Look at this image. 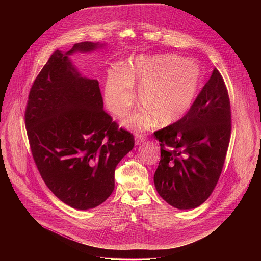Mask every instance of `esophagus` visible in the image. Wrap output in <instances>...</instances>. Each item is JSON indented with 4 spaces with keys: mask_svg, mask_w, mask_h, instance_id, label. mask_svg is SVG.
Listing matches in <instances>:
<instances>
[{
    "mask_svg": "<svg viewBox=\"0 0 261 261\" xmlns=\"http://www.w3.org/2000/svg\"><path fill=\"white\" fill-rule=\"evenodd\" d=\"M135 139H136V145H140L141 143H143L144 141H146L147 137L145 134H142V133H136L135 134Z\"/></svg>",
    "mask_w": 261,
    "mask_h": 261,
    "instance_id": "1",
    "label": "esophagus"
}]
</instances>
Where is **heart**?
I'll list each match as a JSON object with an SVG mask.
<instances>
[{"label": "heart", "instance_id": "obj_1", "mask_svg": "<svg viewBox=\"0 0 261 261\" xmlns=\"http://www.w3.org/2000/svg\"><path fill=\"white\" fill-rule=\"evenodd\" d=\"M134 80L143 83L140 102L145 109L127 117L125 122L145 128L154 117L168 124L190 111L197 97L201 70L195 62L172 55L133 59L122 66L121 71L108 75L106 102L112 113L121 115L136 101Z\"/></svg>", "mask_w": 261, "mask_h": 261}]
</instances>
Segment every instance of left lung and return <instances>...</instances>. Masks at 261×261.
I'll list each match as a JSON object with an SVG mask.
<instances>
[{
    "mask_svg": "<svg viewBox=\"0 0 261 261\" xmlns=\"http://www.w3.org/2000/svg\"><path fill=\"white\" fill-rule=\"evenodd\" d=\"M231 123L228 90L215 68L190 111L153 133L161 147L153 182L168 204L193 209L210 197L223 169Z\"/></svg>",
    "mask_w": 261,
    "mask_h": 261,
    "instance_id": "1",
    "label": "left lung"
}]
</instances>
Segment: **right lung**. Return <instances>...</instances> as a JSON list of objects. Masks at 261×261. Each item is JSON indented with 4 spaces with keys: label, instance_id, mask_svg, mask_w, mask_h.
<instances>
[{
    "label": "right lung",
    "instance_id": "obj_1",
    "mask_svg": "<svg viewBox=\"0 0 261 261\" xmlns=\"http://www.w3.org/2000/svg\"><path fill=\"white\" fill-rule=\"evenodd\" d=\"M101 44L81 42L55 50L28 95L25 125L38 171L50 191L70 207L103 203L114 189V171L135 146L133 134L103 110L99 83L80 77L68 59Z\"/></svg>",
    "mask_w": 261,
    "mask_h": 261
}]
</instances>
